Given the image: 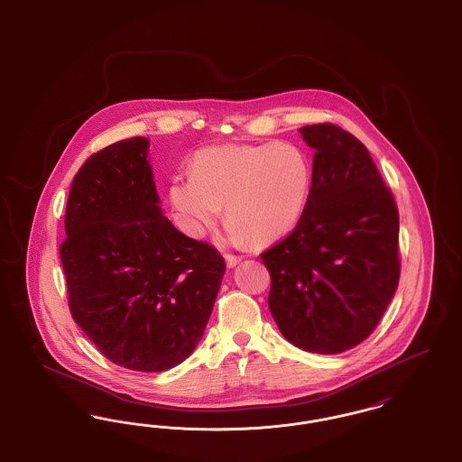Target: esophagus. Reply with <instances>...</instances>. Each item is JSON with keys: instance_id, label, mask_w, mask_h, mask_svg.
Wrapping results in <instances>:
<instances>
[{"instance_id": "esophagus-1", "label": "esophagus", "mask_w": 462, "mask_h": 462, "mask_svg": "<svg viewBox=\"0 0 462 462\" xmlns=\"http://www.w3.org/2000/svg\"><path fill=\"white\" fill-rule=\"evenodd\" d=\"M225 262L228 268H234L236 264L241 263V258L239 256H232V254H225Z\"/></svg>"}]
</instances>
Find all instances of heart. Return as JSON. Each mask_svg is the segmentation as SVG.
Instances as JSON below:
<instances>
[{"label": "heart", "instance_id": "obj_1", "mask_svg": "<svg viewBox=\"0 0 462 462\" xmlns=\"http://www.w3.org/2000/svg\"><path fill=\"white\" fill-rule=\"evenodd\" d=\"M192 176H176L168 202L190 237H204L225 206V237L266 244L289 234L307 208L311 166L291 142L226 143L200 149Z\"/></svg>", "mask_w": 462, "mask_h": 462}]
</instances>
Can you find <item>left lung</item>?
<instances>
[{
    "instance_id": "left-lung-1",
    "label": "left lung",
    "mask_w": 462,
    "mask_h": 462,
    "mask_svg": "<svg viewBox=\"0 0 462 462\" xmlns=\"http://www.w3.org/2000/svg\"><path fill=\"white\" fill-rule=\"evenodd\" d=\"M300 133L315 152L311 189L296 228L262 254L268 308L289 343L332 355L360 345L395 296L398 211L353 134L334 125Z\"/></svg>"
}]
</instances>
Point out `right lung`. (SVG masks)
Wrapping results in <instances>:
<instances>
[{
  "instance_id": "obj_1",
  "label": "right lung",
  "mask_w": 462,
  "mask_h": 462,
  "mask_svg": "<svg viewBox=\"0 0 462 462\" xmlns=\"http://www.w3.org/2000/svg\"><path fill=\"white\" fill-rule=\"evenodd\" d=\"M151 142L91 155L74 176L60 260L76 324L114 364L161 373L196 350L225 273L215 247L161 209Z\"/></svg>"
}]
</instances>
